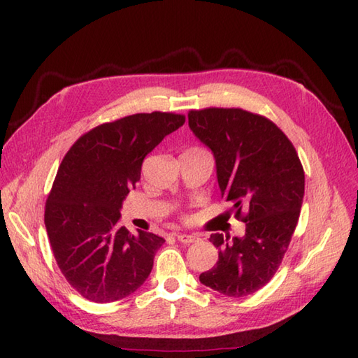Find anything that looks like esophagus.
<instances>
[{"mask_svg": "<svg viewBox=\"0 0 358 358\" xmlns=\"http://www.w3.org/2000/svg\"><path fill=\"white\" fill-rule=\"evenodd\" d=\"M175 237H177V240L180 243H185V245H189V243H194V241L199 240L196 235H189V234H177Z\"/></svg>", "mask_w": 358, "mask_h": 358, "instance_id": "obj_1", "label": "esophagus"}]
</instances>
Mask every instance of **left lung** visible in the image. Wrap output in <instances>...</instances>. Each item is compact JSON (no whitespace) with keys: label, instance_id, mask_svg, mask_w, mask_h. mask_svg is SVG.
<instances>
[{"label":"left lung","instance_id":"left-lung-1","mask_svg":"<svg viewBox=\"0 0 358 358\" xmlns=\"http://www.w3.org/2000/svg\"><path fill=\"white\" fill-rule=\"evenodd\" d=\"M187 118L214 154L222 199L246 223L243 237L210 235L218 262L200 281L223 295L246 296L269 283L283 260L299 223L305 172L292 143L268 118L223 108L191 110Z\"/></svg>","mask_w":358,"mask_h":358}]
</instances>
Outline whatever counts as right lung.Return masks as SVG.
Masks as SVG:
<instances>
[{"label":"right lung","mask_w":358,"mask_h":358,"mask_svg":"<svg viewBox=\"0 0 358 358\" xmlns=\"http://www.w3.org/2000/svg\"><path fill=\"white\" fill-rule=\"evenodd\" d=\"M185 120L171 112L135 113L81 135L63 158L44 224L59 271L85 299L121 300L149 277L164 238L120 227V210L143 159Z\"/></svg>","instance_id":"1"}]
</instances>
